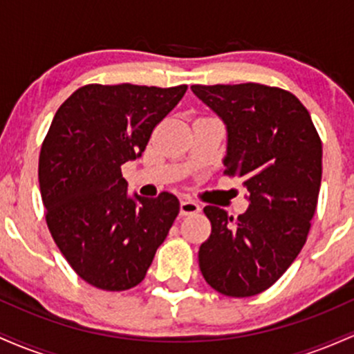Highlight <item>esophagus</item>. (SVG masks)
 I'll return each mask as SVG.
<instances>
[{"instance_id": "34e87169", "label": "esophagus", "mask_w": 354, "mask_h": 354, "mask_svg": "<svg viewBox=\"0 0 354 354\" xmlns=\"http://www.w3.org/2000/svg\"><path fill=\"white\" fill-rule=\"evenodd\" d=\"M201 211V206L193 200H183L180 205V213L181 216H188V214H196Z\"/></svg>"}]
</instances>
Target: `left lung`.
<instances>
[{"label": "left lung", "mask_w": 354, "mask_h": 354, "mask_svg": "<svg viewBox=\"0 0 354 354\" xmlns=\"http://www.w3.org/2000/svg\"><path fill=\"white\" fill-rule=\"evenodd\" d=\"M191 91L226 126L223 165L241 176L250 206L234 219L206 206L211 234L200 270L218 293L246 298L268 290L306 243L318 205L323 146L301 101L258 83L193 84Z\"/></svg>", "instance_id": "8db88e82"}]
</instances>
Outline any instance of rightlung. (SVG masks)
I'll return each mask as SVG.
<instances>
[{
	"label": "right lung",
	"mask_w": 354,
	"mask_h": 354,
	"mask_svg": "<svg viewBox=\"0 0 354 354\" xmlns=\"http://www.w3.org/2000/svg\"><path fill=\"white\" fill-rule=\"evenodd\" d=\"M186 89L88 84L53 118L38 168L48 228L80 278L100 290L143 281L180 213L171 193L128 194L121 166L143 154Z\"/></svg>",
	"instance_id": "1"
}]
</instances>
